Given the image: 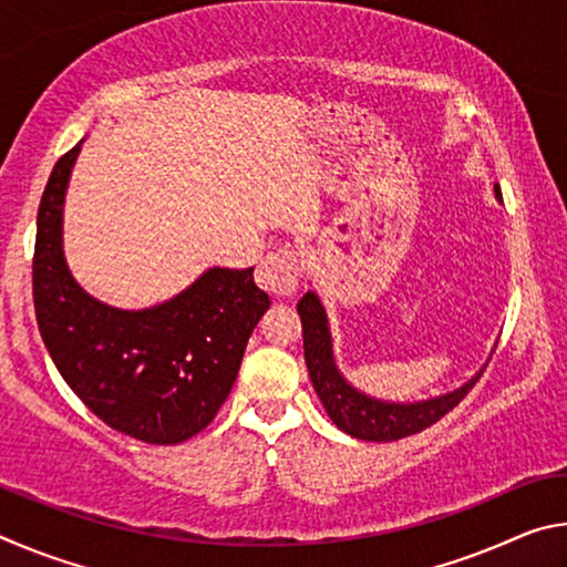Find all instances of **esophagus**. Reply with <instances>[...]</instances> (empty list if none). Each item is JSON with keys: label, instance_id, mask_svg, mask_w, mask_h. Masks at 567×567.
Instances as JSON below:
<instances>
[{"label": "esophagus", "instance_id": "34e87169", "mask_svg": "<svg viewBox=\"0 0 567 567\" xmlns=\"http://www.w3.org/2000/svg\"><path fill=\"white\" fill-rule=\"evenodd\" d=\"M297 277H300V260H297V255L290 252V249H280V252H270L260 262L255 272V282L267 295L287 297L295 292Z\"/></svg>", "mask_w": 567, "mask_h": 567}]
</instances>
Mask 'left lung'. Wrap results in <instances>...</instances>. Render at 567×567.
Wrapping results in <instances>:
<instances>
[{
	"mask_svg": "<svg viewBox=\"0 0 567 567\" xmlns=\"http://www.w3.org/2000/svg\"><path fill=\"white\" fill-rule=\"evenodd\" d=\"M497 203H503L501 187L495 185ZM297 312L302 320V340H305V362L310 372L312 388L318 392L320 402L328 410L330 420L342 433H348L368 443H392V440L422 433V430L435 425L440 417H445L460 400H463L475 382L483 375L485 364L480 368L465 385L455 388L445 395L417 400V402H390L372 395H364L348 380L334 362L330 320L324 312V305L315 290H307Z\"/></svg>",
	"mask_w": 567,
	"mask_h": 567,
	"instance_id": "left-lung-1",
	"label": "left lung"
}]
</instances>
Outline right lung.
<instances>
[{
	"mask_svg": "<svg viewBox=\"0 0 567 567\" xmlns=\"http://www.w3.org/2000/svg\"><path fill=\"white\" fill-rule=\"evenodd\" d=\"M82 142L54 165L37 213V324L66 385L102 422L150 445L185 443L227 400L270 297L255 285V267H209L145 310H120L84 292L62 247L64 197Z\"/></svg>",
	"mask_w": 567,
	"mask_h": 567,
	"instance_id": "right-lung-1",
	"label": "right lung"
}]
</instances>
